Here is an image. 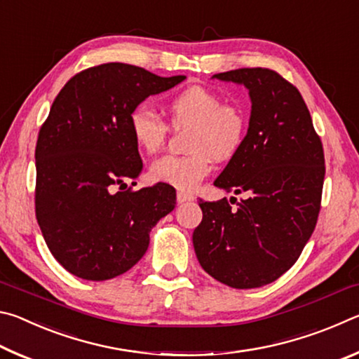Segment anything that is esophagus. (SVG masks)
<instances>
[{
    "label": "esophagus",
    "mask_w": 359,
    "mask_h": 359,
    "mask_svg": "<svg viewBox=\"0 0 359 359\" xmlns=\"http://www.w3.org/2000/svg\"><path fill=\"white\" fill-rule=\"evenodd\" d=\"M194 196L190 193H185V191H177V203L179 204H184L188 201H193Z\"/></svg>",
    "instance_id": "1"
}]
</instances>
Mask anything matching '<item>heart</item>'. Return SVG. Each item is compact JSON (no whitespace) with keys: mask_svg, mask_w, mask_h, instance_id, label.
Masks as SVG:
<instances>
[{"mask_svg":"<svg viewBox=\"0 0 359 359\" xmlns=\"http://www.w3.org/2000/svg\"><path fill=\"white\" fill-rule=\"evenodd\" d=\"M172 128H190L187 136L188 155H168L150 166V177L179 190L191 191L212 171V160L229 161L244 147L248 117L244 109L212 90L193 85L166 102ZM130 133L137 149L156 154L165 147L168 125L145 107H136L128 118Z\"/></svg>","mask_w":359,"mask_h":359,"instance_id":"1","label":"heart"}]
</instances>
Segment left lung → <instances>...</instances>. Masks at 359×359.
<instances>
[{
  "label": "left lung",
  "mask_w": 359,
  "mask_h": 359,
  "mask_svg": "<svg viewBox=\"0 0 359 359\" xmlns=\"http://www.w3.org/2000/svg\"><path fill=\"white\" fill-rule=\"evenodd\" d=\"M252 100L244 147L215 187L247 193L233 209L226 198L203 201L193 233L199 264L231 288H258L293 266L317 224L325 180L323 144L293 83L267 68L220 72Z\"/></svg>",
  "instance_id": "8db88e82"
}]
</instances>
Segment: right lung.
Returning a JSON list of instances; mask_svg holds the SVG:
<instances>
[{
  "label": "right lung",
  "instance_id": "obj_1",
  "mask_svg": "<svg viewBox=\"0 0 359 359\" xmlns=\"http://www.w3.org/2000/svg\"><path fill=\"white\" fill-rule=\"evenodd\" d=\"M184 79L104 63L77 72L53 101L34 151V208L48 250L76 277L101 282L130 271L175 208L171 185H126L142 169L128 118Z\"/></svg>",
  "mask_w": 359,
  "mask_h": 359
}]
</instances>
